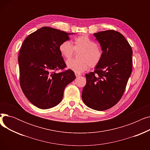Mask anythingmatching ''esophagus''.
<instances>
[{
  "label": "esophagus",
  "mask_w": 150,
  "mask_h": 150,
  "mask_svg": "<svg viewBox=\"0 0 150 150\" xmlns=\"http://www.w3.org/2000/svg\"><path fill=\"white\" fill-rule=\"evenodd\" d=\"M75 76L77 77V76H80L81 75V74H79V73H77V72H75Z\"/></svg>",
  "instance_id": "34e87169"
}]
</instances>
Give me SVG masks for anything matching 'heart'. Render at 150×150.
<instances>
[{
	"instance_id": "heart-1",
	"label": "heart",
	"mask_w": 150,
	"mask_h": 150,
	"mask_svg": "<svg viewBox=\"0 0 150 150\" xmlns=\"http://www.w3.org/2000/svg\"><path fill=\"white\" fill-rule=\"evenodd\" d=\"M74 50H81L78 55L80 59H70L67 61L68 69L77 73H81L89 67H95L100 62L102 58V51L96 41L86 35H82L75 38L74 46L66 41L60 44L59 51L62 56L67 59L72 57Z\"/></svg>"
}]
</instances>
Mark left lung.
I'll use <instances>...</instances> for the list:
<instances>
[{
	"mask_svg": "<svg viewBox=\"0 0 150 150\" xmlns=\"http://www.w3.org/2000/svg\"><path fill=\"white\" fill-rule=\"evenodd\" d=\"M102 58L94 72L86 74L82 99L89 108L105 111L119 101L132 72V51L125 38L114 30L94 33Z\"/></svg>",
	"mask_w": 150,
	"mask_h": 150,
	"instance_id": "left-lung-1",
	"label": "left lung"
}]
</instances>
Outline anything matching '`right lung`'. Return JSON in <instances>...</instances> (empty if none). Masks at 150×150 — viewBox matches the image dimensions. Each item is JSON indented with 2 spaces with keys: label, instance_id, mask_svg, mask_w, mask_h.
Returning a JSON list of instances; mask_svg holds the SVG:
<instances>
[{
  "label": "right lung",
  "instance_id": "right-lung-1",
  "mask_svg": "<svg viewBox=\"0 0 150 150\" xmlns=\"http://www.w3.org/2000/svg\"><path fill=\"white\" fill-rule=\"evenodd\" d=\"M70 34L44 27L23 42L18 57L20 85L27 99L38 108L49 109L58 105L66 86L75 79L70 69L56 72L66 67L59 46L69 40Z\"/></svg>",
  "mask_w": 150,
  "mask_h": 150
}]
</instances>
